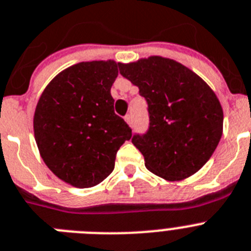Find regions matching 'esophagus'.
Returning a JSON list of instances; mask_svg holds the SVG:
<instances>
[{
  "label": "esophagus",
  "mask_w": 251,
  "mask_h": 251,
  "mask_svg": "<svg viewBox=\"0 0 251 251\" xmlns=\"http://www.w3.org/2000/svg\"><path fill=\"white\" fill-rule=\"evenodd\" d=\"M124 119H126V122H127L128 124H132L133 123V117H132V114H127L126 117H124Z\"/></svg>",
  "instance_id": "obj_1"
}]
</instances>
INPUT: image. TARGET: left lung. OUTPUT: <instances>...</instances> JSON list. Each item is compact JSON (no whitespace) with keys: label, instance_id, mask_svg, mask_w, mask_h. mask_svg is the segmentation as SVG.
Listing matches in <instances>:
<instances>
[{"label":"left lung","instance_id":"8db88e82","mask_svg":"<svg viewBox=\"0 0 251 251\" xmlns=\"http://www.w3.org/2000/svg\"><path fill=\"white\" fill-rule=\"evenodd\" d=\"M118 66L149 105V129L132 137L146 168L170 181L196 174L222 136L224 111L213 90L174 59L153 55Z\"/></svg>","mask_w":251,"mask_h":251}]
</instances>
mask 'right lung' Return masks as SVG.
<instances>
[{"label": "right lung", "mask_w": 251, "mask_h": 251, "mask_svg": "<svg viewBox=\"0 0 251 251\" xmlns=\"http://www.w3.org/2000/svg\"><path fill=\"white\" fill-rule=\"evenodd\" d=\"M114 61L81 62L49 82L36 104L34 134L40 156L55 176L91 188L114 170L115 156L132 129L114 113Z\"/></svg>", "instance_id": "add662e5"}]
</instances>
